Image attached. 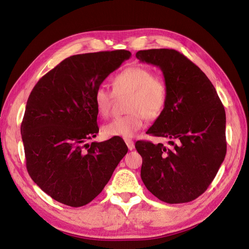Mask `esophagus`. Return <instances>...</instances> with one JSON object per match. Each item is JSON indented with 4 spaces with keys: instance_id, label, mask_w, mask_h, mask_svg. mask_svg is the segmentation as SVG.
<instances>
[{
    "instance_id": "esophagus-1",
    "label": "esophagus",
    "mask_w": 249,
    "mask_h": 249,
    "mask_svg": "<svg viewBox=\"0 0 249 249\" xmlns=\"http://www.w3.org/2000/svg\"><path fill=\"white\" fill-rule=\"evenodd\" d=\"M125 143H126V145H127V148H129L130 150H133V149L135 148V143H134L133 140L126 139V140H125Z\"/></svg>"
}]
</instances>
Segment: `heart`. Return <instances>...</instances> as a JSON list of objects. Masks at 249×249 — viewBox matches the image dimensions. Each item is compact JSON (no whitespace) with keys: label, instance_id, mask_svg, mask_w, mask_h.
<instances>
[{"label":"heart","instance_id":"obj_1","mask_svg":"<svg viewBox=\"0 0 249 249\" xmlns=\"http://www.w3.org/2000/svg\"><path fill=\"white\" fill-rule=\"evenodd\" d=\"M112 92L100 86L94 92V105L100 116L106 117L116 97L126 96L124 116L113 118L103 126L107 137L133 138L141 130L145 118L154 120L162 115L168 101V87L163 77L144 66H130L112 79Z\"/></svg>","mask_w":249,"mask_h":249}]
</instances>
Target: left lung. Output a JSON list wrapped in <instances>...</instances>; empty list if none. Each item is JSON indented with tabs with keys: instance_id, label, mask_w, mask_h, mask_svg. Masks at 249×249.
<instances>
[{
	"instance_id": "left-lung-1",
	"label": "left lung",
	"mask_w": 249,
	"mask_h": 249,
	"mask_svg": "<svg viewBox=\"0 0 249 249\" xmlns=\"http://www.w3.org/2000/svg\"><path fill=\"white\" fill-rule=\"evenodd\" d=\"M136 57L160 67L168 87L166 108L146 133L169 145L136 142L141 178L162 201H191L208 189L227 154L224 107L206 74L179 52L153 49Z\"/></svg>"
}]
</instances>
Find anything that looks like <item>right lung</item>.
<instances>
[{"label":"right lung","mask_w":249,"mask_h":249,"mask_svg":"<svg viewBox=\"0 0 249 249\" xmlns=\"http://www.w3.org/2000/svg\"><path fill=\"white\" fill-rule=\"evenodd\" d=\"M131 57L125 50L71 56L37 82L20 126L30 177L66 206H85L107 185L127 153L120 138L87 140L99 133L94 92Z\"/></svg>","instance_id":"add662e5"}]
</instances>
